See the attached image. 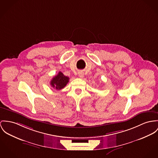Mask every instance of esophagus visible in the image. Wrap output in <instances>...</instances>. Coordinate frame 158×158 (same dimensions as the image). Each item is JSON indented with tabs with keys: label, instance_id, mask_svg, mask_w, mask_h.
Instances as JSON below:
<instances>
[{
	"label": "esophagus",
	"instance_id": "1",
	"mask_svg": "<svg viewBox=\"0 0 158 158\" xmlns=\"http://www.w3.org/2000/svg\"><path fill=\"white\" fill-rule=\"evenodd\" d=\"M78 76H79L80 77L82 78V77H84V73H83L82 72H79L78 73Z\"/></svg>",
	"mask_w": 158,
	"mask_h": 158
}]
</instances>
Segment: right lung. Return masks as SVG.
Returning <instances> with one entry per match:
<instances>
[{"mask_svg":"<svg viewBox=\"0 0 158 158\" xmlns=\"http://www.w3.org/2000/svg\"><path fill=\"white\" fill-rule=\"evenodd\" d=\"M69 82V77L64 75V74L60 72L58 74L53 77L50 81L51 86L57 89L60 90L64 88Z\"/></svg>","mask_w":158,"mask_h":158,"instance_id":"obj_1","label":"right lung"}]
</instances>
